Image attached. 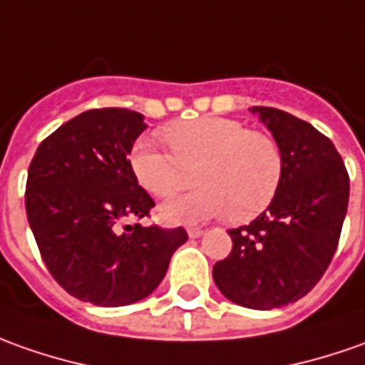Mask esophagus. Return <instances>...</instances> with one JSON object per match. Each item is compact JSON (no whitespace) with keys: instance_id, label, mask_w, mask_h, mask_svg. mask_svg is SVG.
I'll return each instance as SVG.
<instances>
[{"instance_id":"1","label":"esophagus","mask_w":365,"mask_h":365,"mask_svg":"<svg viewBox=\"0 0 365 365\" xmlns=\"http://www.w3.org/2000/svg\"><path fill=\"white\" fill-rule=\"evenodd\" d=\"M187 235L190 237H200V235H203V230L202 227H187Z\"/></svg>"}]
</instances>
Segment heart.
Segmentation results:
<instances>
[{
	"label": "heart",
	"mask_w": 365,
	"mask_h": 365,
	"mask_svg": "<svg viewBox=\"0 0 365 365\" xmlns=\"http://www.w3.org/2000/svg\"><path fill=\"white\" fill-rule=\"evenodd\" d=\"M162 138L173 154L150 140L131 148V172L145 192L168 197L180 190L185 168L200 165L193 173L200 187L160 207L165 222L197 224L224 214L250 222L274 202L284 178V155L272 135L232 118L205 115L163 128Z\"/></svg>",
	"instance_id": "obj_1"
}]
</instances>
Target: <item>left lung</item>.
Instances as JSON below:
<instances>
[{
  "label": "left lung",
  "instance_id": "obj_1",
  "mask_svg": "<svg viewBox=\"0 0 365 365\" xmlns=\"http://www.w3.org/2000/svg\"><path fill=\"white\" fill-rule=\"evenodd\" d=\"M284 155L274 202L247 225L227 230L230 255L214 282L230 302L252 309L294 304L319 282L338 247L348 212L349 178L334 143L312 123L254 106Z\"/></svg>",
  "mask_w": 365,
  "mask_h": 365
}]
</instances>
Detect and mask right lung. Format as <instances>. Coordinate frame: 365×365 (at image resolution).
Segmentation results:
<instances>
[{"instance_id":"add662e5","label":"right lung","mask_w":365,"mask_h":365,"mask_svg":"<svg viewBox=\"0 0 365 365\" xmlns=\"http://www.w3.org/2000/svg\"><path fill=\"white\" fill-rule=\"evenodd\" d=\"M148 125L138 111L79 113L39 143L29 163L26 212L49 274L93 306L135 304L160 286L183 227L123 225L155 205L128 155Z\"/></svg>"}]
</instances>
